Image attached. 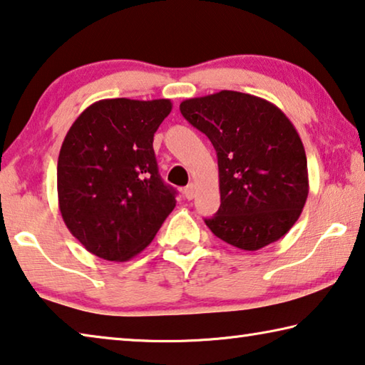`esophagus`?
Listing matches in <instances>:
<instances>
[{
    "label": "esophagus",
    "instance_id": "1",
    "mask_svg": "<svg viewBox=\"0 0 365 365\" xmlns=\"http://www.w3.org/2000/svg\"><path fill=\"white\" fill-rule=\"evenodd\" d=\"M182 194H184V197H186L187 200H192L194 197H195V184H187L186 187H184V190H182Z\"/></svg>",
    "mask_w": 365,
    "mask_h": 365
}]
</instances>
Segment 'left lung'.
<instances>
[{
    "label": "left lung",
    "mask_w": 365,
    "mask_h": 365,
    "mask_svg": "<svg viewBox=\"0 0 365 365\" xmlns=\"http://www.w3.org/2000/svg\"><path fill=\"white\" fill-rule=\"evenodd\" d=\"M179 110L217 150L222 205L205 220L213 235L242 250L283 237L309 194L306 150L284 113L235 91L184 100Z\"/></svg>",
    "instance_id": "1"
}]
</instances>
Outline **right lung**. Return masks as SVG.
Wrapping results in <instances>:
<instances>
[{
	"label": "right lung",
	"mask_w": 365,
	"mask_h": 365,
	"mask_svg": "<svg viewBox=\"0 0 365 365\" xmlns=\"http://www.w3.org/2000/svg\"><path fill=\"white\" fill-rule=\"evenodd\" d=\"M171 101L106 98L83 110L58 158V204L88 252L126 262L142 252L176 207L161 181L153 134Z\"/></svg>",
	"instance_id": "right-lung-1"
}]
</instances>
